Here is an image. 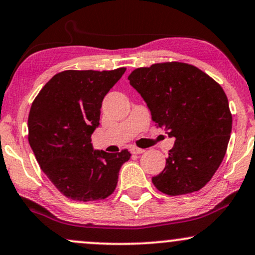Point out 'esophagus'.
I'll return each mask as SVG.
<instances>
[{"mask_svg": "<svg viewBox=\"0 0 255 255\" xmlns=\"http://www.w3.org/2000/svg\"><path fill=\"white\" fill-rule=\"evenodd\" d=\"M130 152L133 154H140V153H142V152H145V150H142V148H139V147H135V146H133V147H130Z\"/></svg>", "mask_w": 255, "mask_h": 255, "instance_id": "34e87169", "label": "esophagus"}]
</instances>
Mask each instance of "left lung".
I'll return each mask as SVG.
<instances>
[{"instance_id":"left-lung-1","label":"left lung","mask_w":255,"mask_h":255,"mask_svg":"<svg viewBox=\"0 0 255 255\" xmlns=\"http://www.w3.org/2000/svg\"><path fill=\"white\" fill-rule=\"evenodd\" d=\"M128 80L158 127L175 137L164 170L152 177V183L168 195L203 188L221 165L230 139L233 116L221 85L182 62L136 68Z\"/></svg>"}]
</instances>
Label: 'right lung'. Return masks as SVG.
<instances>
[{"instance_id": "1", "label": "right lung", "mask_w": 255, "mask_h": 255, "mask_svg": "<svg viewBox=\"0 0 255 255\" xmlns=\"http://www.w3.org/2000/svg\"><path fill=\"white\" fill-rule=\"evenodd\" d=\"M125 72L122 67L57 73L31 105L28 142L40 169L64 197L93 201L115 191L130 153L93 151L91 134L99 126L105 95Z\"/></svg>"}]
</instances>
